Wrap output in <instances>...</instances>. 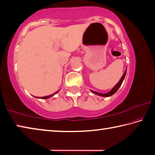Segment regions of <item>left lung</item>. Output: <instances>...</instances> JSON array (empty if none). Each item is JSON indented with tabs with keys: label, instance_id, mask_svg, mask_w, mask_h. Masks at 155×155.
<instances>
[{
	"label": "left lung",
	"instance_id": "left-lung-1",
	"mask_svg": "<svg viewBox=\"0 0 155 155\" xmlns=\"http://www.w3.org/2000/svg\"><path fill=\"white\" fill-rule=\"evenodd\" d=\"M126 72H127V70H126V71L124 72V74L122 75V78H120V80L119 82L117 83V85H115V87H114V88H113L111 91H109V92L107 93V94H100V93H98V92H96V91H92V92H93L94 94H97V95H99V96H105V97H107V96H112L113 94L116 92V91H117V90H118V89H119V87H120V85H122V82H123V80H124V77H125Z\"/></svg>",
	"mask_w": 155,
	"mask_h": 155
}]
</instances>
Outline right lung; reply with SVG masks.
<instances>
[{
	"label": "right lung",
	"mask_w": 155,
	"mask_h": 155,
	"mask_svg": "<svg viewBox=\"0 0 155 155\" xmlns=\"http://www.w3.org/2000/svg\"><path fill=\"white\" fill-rule=\"evenodd\" d=\"M57 91H56V92H55V93H54V94H56V93H57ZM54 94H52V95H50V96H46L41 97V98H42V99H47V98H50V97H51V96H53Z\"/></svg>",
	"instance_id": "right-lung-1"
}]
</instances>
